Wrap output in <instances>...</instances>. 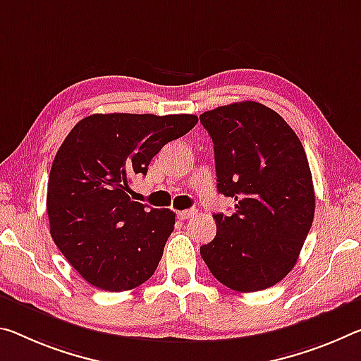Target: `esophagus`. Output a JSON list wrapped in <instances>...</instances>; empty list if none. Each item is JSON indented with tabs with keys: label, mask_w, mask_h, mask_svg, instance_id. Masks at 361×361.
<instances>
[{
	"label": "esophagus",
	"mask_w": 361,
	"mask_h": 361,
	"mask_svg": "<svg viewBox=\"0 0 361 361\" xmlns=\"http://www.w3.org/2000/svg\"><path fill=\"white\" fill-rule=\"evenodd\" d=\"M197 210L196 209H188V210H180L176 216H178L180 220H188V219H192V216H196Z\"/></svg>",
	"instance_id": "1"
}]
</instances>
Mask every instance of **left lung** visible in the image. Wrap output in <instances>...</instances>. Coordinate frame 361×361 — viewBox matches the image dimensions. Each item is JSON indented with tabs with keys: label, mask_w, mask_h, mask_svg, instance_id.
Masks as SVG:
<instances>
[{
	"label": "left lung",
	"mask_w": 361,
	"mask_h": 361,
	"mask_svg": "<svg viewBox=\"0 0 361 361\" xmlns=\"http://www.w3.org/2000/svg\"><path fill=\"white\" fill-rule=\"evenodd\" d=\"M214 141L216 190L234 214H215L201 245L210 273L238 293L271 288L293 270L312 228L314 190L304 146L273 109L254 101L204 112Z\"/></svg>",
	"instance_id": "8db88e82"
}]
</instances>
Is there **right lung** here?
<instances>
[{
	"label": "right lung",
	"instance_id": "1",
	"mask_svg": "<svg viewBox=\"0 0 361 361\" xmlns=\"http://www.w3.org/2000/svg\"><path fill=\"white\" fill-rule=\"evenodd\" d=\"M196 123L191 114H93L67 135L49 171V231L90 284L120 293L156 271L175 214L131 201L130 183Z\"/></svg>",
	"mask_w": 361,
	"mask_h": 361
}]
</instances>
